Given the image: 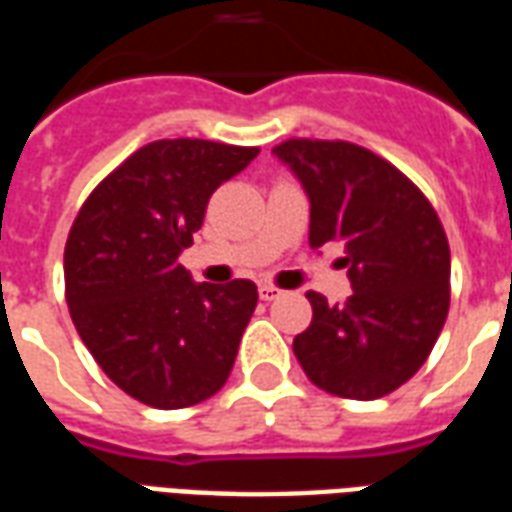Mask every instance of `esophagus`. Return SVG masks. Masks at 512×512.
<instances>
[{
  "mask_svg": "<svg viewBox=\"0 0 512 512\" xmlns=\"http://www.w3.org/2000/svg\"><path fill=\"white\" fill-rule=\"evenodd\" d=\"M257 293H260V299L263 301H277L279 296L285 293V290H279L277 285H260V288H257Z\"/></svg>",
  "mask_w": 512,
  "mask_h": 512,
  "instance_id": "34e87169",
  "label": "esophagus"
}]
</instances>
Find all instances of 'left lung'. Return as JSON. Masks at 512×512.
Returning a JSON list of instances; mask_svg holds the SVG:
<instances>
[{"label": "left lung", "instance_id": "obj_1", "mask_svg": "<svg viewBox=\"0 0 512 512\" xmlns=\"http://www.w3.org/2000/svg\"><path fill=\"white\" fill-rule=\"evenodd\" d=\"M310 197V246L345 241L354 293L307 290L312 321L293 354L312 384L376 400L425 365L450 312V244L430 200L386 158L343 139L274 147Z\"/></svg>", "mask_w": 512, "mask_h": 512}]
</instances>
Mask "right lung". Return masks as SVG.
Wrapping results in <instances>:
<instances>
[{"label":"right lung","instance_id":"right-lung-1","mask_svg":"<svg viewBox=\"0 0 512 512\" xmlns=\"http://www.w3.org/2000/svg\"><path fill=\"white\" fill-rule=\"evenodd\" d=\"M260 147L158 139L84 200L65 244V301L98 367L153 408H189L230 378L257 307L249 279L194 285L178 255L211 194Z\"/></svg>","mask_w":512,"mask_h":512}]
</instances>
